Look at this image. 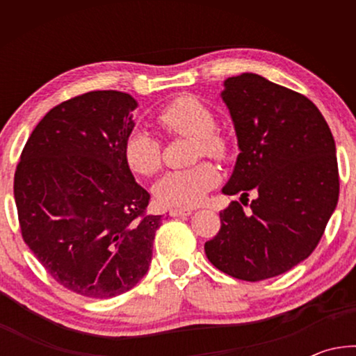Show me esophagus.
I'll list each match as a JSON object with an SVG mask.
<instances>
[{"instance_id": "1", "label": "esophagus", "mask_w": 356, "mask_h": 356, "mask_svg": "<svg viewBox=\"0 0 356 356\" xmlns=\"http://www.w3.org/2000/svg\"><path fill=\"white\" fill-rule=\"evenodd\" d=\"M193 213V210L190 209H171L170 215L171 216H188Z\"/></svg>"}]
</instances>
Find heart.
Segmentation results:
<instances>
[{"mask_svg":"<svg viewBox=\"0 0 356 356\" xmlns=\"http://www.w3.org/2000/svg\"><path fill=\"white\" fill-rule=\"evenodd\" d=\"M156 124L170 138H193V156H212L226 161L232 155V143L216 127L212 108L191 94L171 99L155 114ZM124 160L131 172L150 177L163 165V144L155 135L136 129L124 143ZM220 182L216 166L201 161L195 166L168 172L155 186L160 204L172 207H195Z\"/></svg>","mask_w":356,"mask_h":356,"instance_id":"1","label":"heart"}]
</instances>
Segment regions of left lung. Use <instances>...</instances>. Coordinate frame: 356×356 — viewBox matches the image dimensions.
Masks as SVG:
<instances>
[{"label": "left lung", "instance_id": "obj_1", "mask_svg": "<svg viewBox=\"0 0 356 356\" xmlns=\"http://www.w3.org/2000/svg\"><path fill=\"white\" fill-rule=\"evenodd\" d=\"M225 86L240 154L222 193L256 196L250 213L238 201L220 212V231L204 250L220 272L256 282L286 273L321 242L339 197L336 147L303 94L256 74Z\"/></svg>", "mask_w": 356, "mask_h": 356}]
</instances>
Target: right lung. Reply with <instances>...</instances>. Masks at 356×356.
<instances>
[{
	"label": "right lung",
	"mask_w": 356,
	"mask_h": 356,
	"mask_svg": "<svg viewBox=\"0 0 356 356\" xmlns=\"http://www.w3.org/2000/svg\"><path fill=\"white\" fill-rule=\"evenodd\" d=\"M136 100L91 91L51 108L22 150L14 196L22 237L59 284L91 298L130 291L147 273L163 216L124 160Z\"/></svg>",
	"instance_id": "1"
}]
</instances>
